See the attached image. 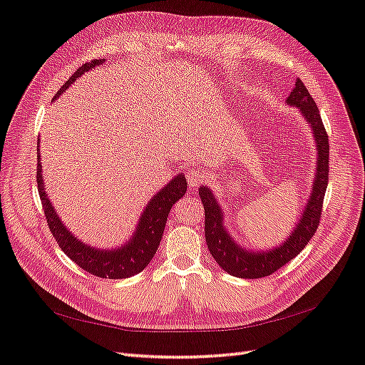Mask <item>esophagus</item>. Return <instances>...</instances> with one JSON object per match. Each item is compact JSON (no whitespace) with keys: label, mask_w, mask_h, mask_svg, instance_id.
Wrapping results in <instances>:
<instances>
[{"label":"esophagus","mask_w":365,"mask_h":365,"mask_svg":"<svg viewBox=\"0 0 365 365\" xmlns=\"http://www.w3.org/2000/svg\"><path fill=\"white\" fill-rule=\"evenodd\" d=\"M207 180V173L205 170H201V169H189L187 170V182H189L190 187H195L200 185L201 182H204Z\"/></svg>","instance_id":"34e87169"}]
</instances>
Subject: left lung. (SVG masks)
I'll use <instances>...</instances> for the list:
<instances>
[{
  "label": "left lung",
  "mask_w": 365,
  "mask_h": 365,
  "mask_svg": "<svg viewBox=\"0 0 365 365\" xmlns=\"http://www.w3.org/2000/svg\"><path fill=\"white\" fill-rule=\"evenodd\" d=\"M285 103L298 109L305 124H309L317 147V158H314L317 161H314V176L307 202L304 204L301 215L284 241L269 249H252L240 244L225 225L224 209L213 190L209 185L200 187L205 213L204 232L207 247L220 267L232 277L245 279L269 277L299 255L319 225L322 201L329 181V138L322 125L318 107L301 80L294 83Z\"/></svg>",
  "instance_id": "8db88e82"
}]
</instances>
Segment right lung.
<instances>
[{"instance_id": "add662e5", "label": "right lung", "mask_w": 365, "mask_h": 365, "mask_svg": "<svg viewBox=\"0 0 365 365\" xmlns=\"http://www.w3.org/2000/svg\"><path fill=\"white\" fill-rule=\"evenodd\" d=\"M103 60H93L91 63L83 64L78 71L68 78L64 86L60 88L53 98V101L60 96L64 91H67L71 84H73L78 78L86 72L92 71L96 66H101ZM38 167H36V182L39 198H41L44 215L48 227H51L52 235L55 236L56 242L60 244L61 250L71 258L73 262L80 265L86 272L95 274L100 278L109 279H123L130 278L133 274L143 272L152 258L156 250L160 247V242L164 233L167 216H169L173 204L182 198L187 192V181L185 175L178 173L167 182L164 187L156 192L150 201L145 204L144 210L136 222V227L129 240H125L118 247L112 249H100L92 244L81 241L75 236L71 229L61 221L60 215L53 207L48 193L46 190L44 176H43V164H41V150H39V140H38Z\"/></svg>"}]
</instances>
